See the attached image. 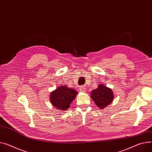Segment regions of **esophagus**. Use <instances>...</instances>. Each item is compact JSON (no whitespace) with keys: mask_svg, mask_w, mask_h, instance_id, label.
<instances>
[{"mask_svg":"<svg viewBox=\"0 0 152 152\" xmlns=\"http://www.w3.org/2000/svg\"><path fill=\"white\" fill-rule=\"evenodd\" d=\"M80 91L82 92H86V88L85 86H81L80 88Z\"/></svg>","mask_w":152,"mask_h":152,"instance_id":"34e87169","label":"esophagus"}]
</instances>
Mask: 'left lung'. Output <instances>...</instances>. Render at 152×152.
Returning a JSON list of instances; mask_svg holds the SVG:
<instances>
[{
    "instance_id": "left-lung-1",
    "label": "left lung",
    "mask_w": 152,
    "mask_h": 152,
    "mask_svg": "<svg viewBox=\"0 0 152 152\" xmlns=\"http://www.w3.org/2000/svg\"><path fill=\"white\" fill-rule=\"evenodd\" d=\"M91 97L100 109L105 108L114 100L112 89L103 84L91 92Z\"/></svg>"
}]
</instances>
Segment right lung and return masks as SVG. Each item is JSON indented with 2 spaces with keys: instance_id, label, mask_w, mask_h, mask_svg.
Wrapping results in <instances>:
<instances>
[{
  "instance_id": "obj_1",
  "label": "right lung",
  "mask_w": 152,
  "mask_h": 152,
  "mask_svg": "<svg viewBox=\"0 0 152 152\" xmlns=\"http://www.w3.org/2000/svg\"><path fill=\"white\" fill-rule=\"evenodd\" d=\"M78 92L73 88L63 85L50 93V100L53 107L61 111L67 110Z\"/></svg>"
}]
</instances>
